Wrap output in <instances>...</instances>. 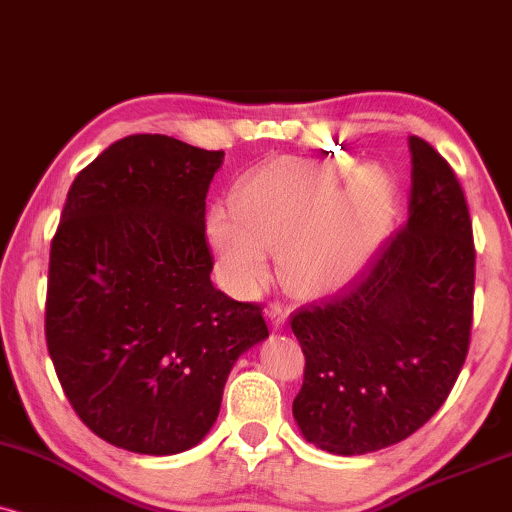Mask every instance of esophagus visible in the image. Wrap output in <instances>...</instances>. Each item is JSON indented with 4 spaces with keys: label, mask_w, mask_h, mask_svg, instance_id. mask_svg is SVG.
Segmentation results:
<instances>
[{
    "label": "esophagus",
    "mask_w": 512,
    "mask_h": 512,
    "mask_svg": "<svg viewBox=\"0 0 512 512\" xmlns=\"http://www.w3.org/2000/svg\"><path fill=\"white\" fill-rule=\"evenodd\" d=\"M266 315H268L270 325H273V330H282V327H285V323H287L289 308L287 306H280V304H270Z\"/></svg>",
    "instance_id": "1"
}]
</instances>
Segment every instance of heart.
I'll use <instances>...</instances> for the list:
<instances>
[{
	"instance_id": "heart-1",
	"label": "heart",
	"mask_w": 512,
	"mask_h": 512,
	"mask_svg": "<svg viewBox=\"0 0 512 512\" xmlns=\"http://www.w3.org/2000/svg\"><path fill=\"white\" fill-rule=\"evenodd\" d=\"M399 187L380 163L356 170L353 159L280 161L235 189V213L213 208L208 242L220 273L237 292L268 277V251L282 277L304 296L327 294L368 261L394 218Z\"/></svg>"
}]
</instances>
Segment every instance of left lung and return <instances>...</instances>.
<instances>
[{
  "label": "left lung",
  "instance_id": "1",
  "mask_svg": "<svg viewBox=\"0 0 512 512\" xmlns=\"http://www.w3.org/2000/svg\"><path fill=\"white\" fill-rule=\"evenodd\" d=\"M408 223L332 299L299 308L306 356L292 413L306 441L337 456L399 444L441 408L470 346L475 242L449 163L408 137Z\"/></svg>",
  "mask_w": 512,
  "mask_h": 512
}]
</instances>
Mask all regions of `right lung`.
I'll list each match as a JSON object with an SVG mask.
<instances>
[{
    "label": "right lung",
    "instance_id": "obj_1",
    "mask_svg": "<svg viewBox=\"0 0 512 512\" xmlns=\"http://www.w3.org/2000/svg\"><path fill=\"white\" fill-rule=\"evenodd\" d=\"M223 159L175 137L130 135L68 189L44 334L73 410L118 449L197 446L232 365L268 337L261 306L211 282L206 194Z\"/></svg>",
    "mask_w": 512,
    "mask_h": 512
}]
</instances>
